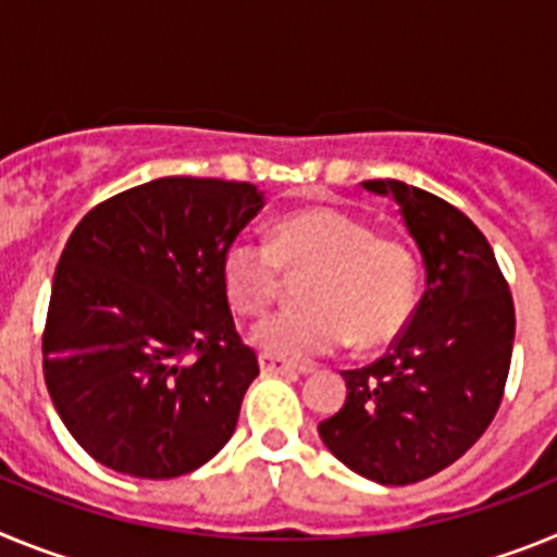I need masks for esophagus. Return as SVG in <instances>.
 Segmentation results:
<instances>
[{"instance_id":"34e87169","label":"esophagus","mask_w":557,"mask_h":557,"mask_svg":"<svg viewBox=\"0 0 557 557\" xmlns=\"http://www.w3.org/2000/svg\"><path fill=\"white\" fill-rule=\"evenodd\" d=\"M259 368H262L264 376H275V373H304V371H307V368L293 366V362H287V359L270 357V354H262V357H259Z\"/></svg>"}]
</instances>
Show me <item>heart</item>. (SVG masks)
<instances>
[{
    "mask_svg": "<svg viewBox=\"0 0 557 557\" xmlns=\"http://www.w3.org/2000/svg\"><path fill=\"white\" fill-rule=\"evenodd\" d=\"M284 270L309 273L301 284L307 307L256 326L253 343L270 357L312 359L351 339L368 351L391 343L410 318L416 256L348 211L307 206L275 220L268 243L234 236L220 259L225 298L245 318H262L282 295Z\"/></svg>",
    "mask_w": 557,
    "mask_h": 557,
    "instance_id": "b5f03b06",
    "label": "heart"
}]
</instances>
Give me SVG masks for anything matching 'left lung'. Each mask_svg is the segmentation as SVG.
Returning <instances> with one entry per match:
<instances>
[{"label": "left lung", "mask_w": 557, "mask_h": 557, "mask_svg": "<svg viewBox=\"0 0 557 557\" xmlns=\"http://www.w3.org/2000/svg\"><path fill=\"white\" fill-rule=\"evenodd\" d=\"M401 206L426 289L387 354L343 371V410L318 424L339 462L410 485L460 460L494 421L513 354L516 309L488 239L460 209L401 181H362Z\"/></svg>", "instance_id": "1"}]
</instances>
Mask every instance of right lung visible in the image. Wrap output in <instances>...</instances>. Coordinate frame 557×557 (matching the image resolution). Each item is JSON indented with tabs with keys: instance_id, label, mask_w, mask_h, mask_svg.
Segmentation results:
<instances>
[{
	"instance_id": "1",
	"label": "right lung",
	"mask_w": 557,
	"mask_h": 557,
	"mask_svg": "<svg viewBox=\"0 0 557 557\" xmlns=\"http://www.w3.org/2000/svg\"><path fill=\"white\" fill-rule=\"evenodd\" d=\"M262 206L245 181L172 175L102 200L72 231L44 379L97 462L170 480L228 444L259 359L236 332L220 259Z\"/></svg>"
}]
</instances>
